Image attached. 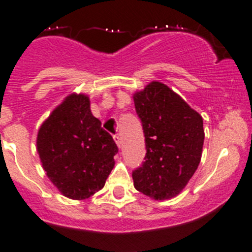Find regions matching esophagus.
Here are the masks:
<instances>
[{"label": "esophagus", "instance_id": "obj_1", "mask_svg": "<svg viewBox=\"0 0 252 252\" xmlns=\"http://www.w3.org/2000/svg\"><path fill=\"white\" fill-rule=\"evenodd\" d=\"M113 139H114V141H116V144L118 145V147H121L122 146V138H121V135H119V134H116V135L113 136Z\"/></svg>", "mask_w": 252, "mask_h": 252}]
</instances>
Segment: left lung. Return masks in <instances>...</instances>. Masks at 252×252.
I'll use <instances>...</instances> for the list:
<instances>
[{
    "mask_svg": "<svg viewBox=\"0 0 252 252\" xmlns=\"http://www.w3.org/2000/svg\"><path fill=\"white\" fill-rule=\"evenodd\" d=\"M134 103L146 145L145 162L133 171L134 187L154 200L177 196L201 159L202 117L159 81L136 93Z\"/></svg>",
    "mask_w": 252,
    "mask_h": 252,
    "instance_id": "1",
    "label": "left lung"
}]
</instances>
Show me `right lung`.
I'll return each instance as SVG.
<instances>
[{
	"label": "right lung",
	"mask_w": 252,
	"mask_h": 252,
	"mask_svg": "<svg viewBox=\"0 0 252 252\" xmlns=\"http://www.w3.org/2000/svg\"><path fill=\"white\" fill-rule=\"evenodd\" d=\"M37 152L46 175L64 196L90 197L105 185L118 152L110 133L93 116L89 97L68 96L37 134Z\"/></svg>",
	"instance_id": "right-lung-1"
}]
</instances>
